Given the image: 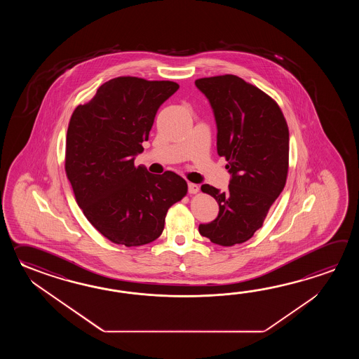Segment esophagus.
Here are the masks:
<instances>
[{
  "mask_svg": "<svg viewBox=\"0 0 359 359\" xmlns=\"http://www.w3.org/2000/svg\"><path fill=\"white\" fill-rule=\"evenodd\" d=\"M200 187H198L196 183H189V192L190 194H198Z\"/></svg>",
  "mask_w": 359,
  "mask_h": 359,
  "instance_id": "34e87169",
  "label": "esophagus"
}]
</instances>
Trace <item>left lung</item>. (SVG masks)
Wrapping results in <instances>:
<instances>
[{
	"mask_svg": "<svg viewBox=\"0 0 359 359\" xmlns=\"http://www.w3.org/2000/svg\"><path fill=\"white\" fill-rule=\"evenodd\" d=\"M195 84L209 100L217 123V151L227 161L229 190L210 184L218 217L198 226L201 236L222 246L243 244L263 226L283 192L289 170V128L275 100L232 74L200 78Z\"/></svg>",
	"mask_w": 359,
	"mask_h": 359,
	"instance_id": "1",
	"label": "left lung"
}]
</instances>
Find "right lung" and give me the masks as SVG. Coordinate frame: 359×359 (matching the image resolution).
I'll return each mask as SVG.
<instances>
[{"label": "right lung", "instance_id": "1", "mask_svg": "<svg viewBox=\"0 0 359 359\" xmlns=\"http://www.w3.org/2000/svg\"><path fill=\"white\" fill-rule=\"evenodd\" d=\"M178 88L170 81L118 76L72 114L67 177L86 218L114 244L156 240L169 208L187 194V183L175 172L153 175L135 167L158 109Z\"/></svg>", "mask_w": 359, "mask_h": 359}]
</instances>
